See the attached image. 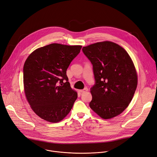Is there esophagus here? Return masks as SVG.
Returning <instances> with one entry per match:
<instances>
[{"mask_svg": "<svg viewBox=\"0 0 157 157\" xmlns=\"http://www.w3.org/2000/svg\"><path fill=\"white\" fill-rule=\"evenodd\" d=\"M88 91V89L87 87H85L83 89H82V90H80V93H86Z\"/></svg>", "mask_w": 157, "mask_h": 157, "instance_id": "1", "label": "esophagus"}]
</instances>
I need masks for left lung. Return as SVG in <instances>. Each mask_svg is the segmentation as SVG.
I'll return each mask as SVG.
<instances>
[{
  "mask_svg": "<svg viewBox=\"0 0 157 157\" xmlns=\"http://www.w3.org/2000/svg\"><path fill=\"white\" fill-rule=\"evenodd\" d=\"M82 50L93 64L95 79L89 106L104 119L119 115L128 107L137 86L132 59L123 48L111 41L96 43Z\"/></svg>",
  "mask_w": 157,
  "mask_h": 157,
  "instance_id": "8db88e82",
  "label": "left lung"
}]
</instances>
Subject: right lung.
Returning a JSON list of instances; mask_svg holds the SVG:
<instances>
[{
  "instance_id": "right-lung-1",
  "label": "right lung",
  "mask_w": 157,
  "mask_h": 157,
  "mask_svg": "<svg viewBox=\"0 0 157 157\" xmlns=\"http://www.w3.org/2000/svg\"><path fill=\"white\" fill-rule=\"evenodd\" d=\"M82 46L52 43L33 52L24 66V91L34 113L56 123L69 114L78 98L66 70Z\"/></svg>"
}]
</instances>
